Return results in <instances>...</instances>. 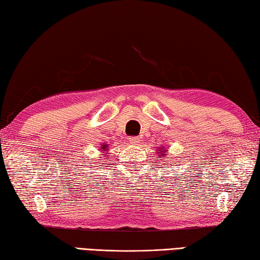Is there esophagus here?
<instances>
[{
    "mask_svg": "<svg viewBox=\"0 0 260 260\" xmlns=\"http://www.w3.org/2000/svg\"><path fill=\"white\" fill-rule=\"evenodd\" d=\"M128 141L132 144H134V146H138V144L141 142V139L139 138V136H131Z\"/></svg>",
    "mask_w": 260,
    "mask_h": 260,
    "instance_id": "34e87169",
    "label": "esophagus"
}]
</instances>
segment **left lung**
Returning a JSON list of instances; mask_svg holds the SVG:
<instances>
[{
    "label": "left lung",
    "mask_w": 260,
    "mask_h": 260,
    "mask_svg": "<svg viewBox=\"0 0 260 260\" xmlns=\"http://www.w3.org/2000/svg\"><path fill=\"white\" fill-rule=\"evenodd\" d=\"M159 151H161V152H162V153H161V155H160V158H161V157H164V155H165V152H164V151H162V149H161V150H159Z\"/></svg>",
    "instance_id": "obj_1"
}]
</instances>
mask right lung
Listing matches in <instances>:
<instances>
[{"mask_svg": "<svg viewBox=\"0 0 260 260\" xmlns=\"http://www.w3.org/2000/svg\"><path fill=\"white\" fill-rule=\"evenodd\" d=\"M102 149H103V151H105L107 150V146H102Z\"/></svg>", "mask_w": 260, "mask_h": 260, "instance_id": "right-lung-1", "label": "right lung"}]
</instances>
